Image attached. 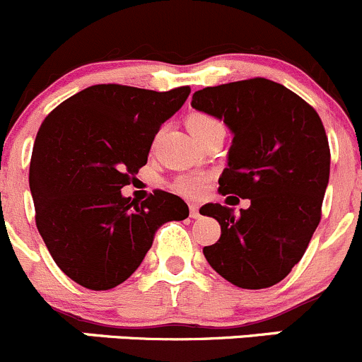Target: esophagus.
<instances>
[{
  "label": "esophagus",
  "instance_id": "esophagus-1",
  "mask_svg": "<svg viewBox=\"0 0 362 362\" xmlns=\"http://www.w3.org/2000/svg\"><path fill=\"white\" fill-rule=\"evenodd\" d=\"M189 214L192 218L202 217V211H199V204H189Z\"/></svg>",
  "mask_w": 362,
  "mask_h": 362
}]
</instances>
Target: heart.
<instances>
[{"label": "heart", "instance_id": "obj_1", "mask_svg": "<svg viewBox=\"0 0 362 362\" xmlns=\"http://www.w3.org/2000/svg\"><path fill=\"white\" fill-rule=\"evenodd\" d=\"M187 126L191 129V133L194 136L204 133L208 129H214V127H224L221 122H218L215 117L206 115V113H194V115L189 117ZM210 175L208 173H185L180 175V177L175 178L173 189L182 194L184 198L198 199L206 192L208 184H210Z\"/></svg>", "mask_w": 362, "mask_h": 362}]
</instances>
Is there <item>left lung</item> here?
<instances>
[{
  "mask_svg": "<svg viewBox=\"0 0 362 362\" xmlns=\"http://www.w3.org/2000/svg\"><path fill=\"white\" fill-rule=\"evenodd\" d=\"M191 105L233 133L218 192L250 202L240 214L204 204L203 215L221 224L204 257L233 286H275L301 261L322 215L331 163L322 120L293 90L259 76L204 87Z\"/></svg>",
  "mask_w": 362,
  "mask_h": 362,
  "instance_id": "left-lung-1",
  "label": "left lung"
}]
</instances>
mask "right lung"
<instances>
[{
	"label": "right lung",
	"instance_id": "add662e5",
	"mask_svg": "<svg viewBox=\"0 0 362 362\" xmlns=\"http://www.w3.org/2000/svg\"><path fill=\"white\" fill-rule=\"evenodd\" d=\"M191 87L156 93L119 83L80 90L40 126L29 166L35 221L56 264L73 282L108 291L129 279L156 231L184 221L178 196L154 191L138 203L120 189L147 164L160 124Z\"/></svg>",
	"mask_w": 362,
	"mask_h": 362
}]
</instances>
